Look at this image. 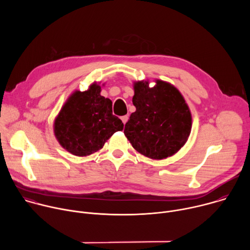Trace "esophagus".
Instances as JSON below:
<instances>
[{
	"instance_id": "1",
	"label": "esophagus",
	"mask_w": 250,
	"mask_h": 250,
	"mask_svg": "<svg viewBox=\"0 0 250 250\" xmlns=\"http://www.w3.org/2000/svg\"><path fill=\"white\" fill-rule=\"evenodd\" d=\"M121 119H122V121H123L124 125H125V123H126V122H127V120H128V117H127V116H123Z\"/></svg>"
}]
</instances>
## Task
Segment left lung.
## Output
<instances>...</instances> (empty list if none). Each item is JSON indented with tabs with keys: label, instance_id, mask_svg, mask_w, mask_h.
Masks as SVG:
<instances>
[{
	"label": "left lung",
	"instance_id": "left-lung-1",
	"mask_svg": "<svg viewBox=\"0 0 250 250\" xmlns=\"http://www.w3.org/2000/svg\"><path fill=\"white\" fill-rule=\"evenodd\" d=\"M133 84L132 103L136 111L125 126V135L132 147L151 159L175 154L188 140L192 116L183 96L170 83L156 80Z\"/></svg>",
	"mask_w": 250,
	"mask_h": 250
}]
</instances>
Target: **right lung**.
<instances>
[{
  "mask_svg": "<svg viewBox=\"0 0 250 250\" xmlns=\"http://www.w3.org/2000/svg\"><path fill=\"white\" fill-rule=\"evenodd\" d=\"M93 83L87 91L71 95L54 121V134L60 146L76 156H87L103 148L104 142L124 124L113 115V103L101 96Z\"/></svg>",
  "mask_w": 250,
  "mask_h": 250,
  "instance_id": "1",
  "label": "right lung"
}]
</instances>
